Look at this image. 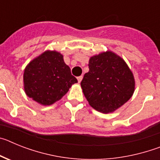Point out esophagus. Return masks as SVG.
Instances as JSON below:
<instances>
[{
    "instance_id": "obj_1",
    "label": "esophagus",
    "mask_w": 160,
    "mask_h": 160,
    "mask_svg": "<svg viewBox=\"0 0 160 160\" xmlns=\"http://www.w3.org/2000/svg\"><path fill=\"white\" fill-rule=\"evenodd\" d=\"M77 79H78V82L80 83V82H81V81H82V76H79V77L77 78Z\"/></svg>"
}]
</instances>
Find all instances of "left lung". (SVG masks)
Returning <instances> with one entry per match:
<instances>
[{"label":"left lung","instance_id":"1","mask_svg":"<svg viewBox=\"0 0 160 160\" xmlns=\"http://www.w3.org/2000/svg\"><path fill=\"white\" fill-rule=\"evenodd\" d=\"M88 66L81 87L93 108L104 114L113 112L131 98L135 79L123 59L107 51L90 58Z\"/></svg>","mask_w":160,"mask_h":160}]
</instances>
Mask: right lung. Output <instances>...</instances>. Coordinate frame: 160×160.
<instances>
[{
	"label": "right lung",
	"instance_id": "add662e5",
	"mask_svg": "<svg viewBox=\"0 0 160 160\" xmlns=\"http://www.w3.org/2000/svg\"><path fill=\"white\" fill-rule=\"evenodd\" d=\"M76 82L63 56L56 51L44 52L30 62L24 72L25 94L42 105H51L61 99Z\"/></svg>",
	"mask_w": 160,
	"mask_h": 160
}]
</instances>
